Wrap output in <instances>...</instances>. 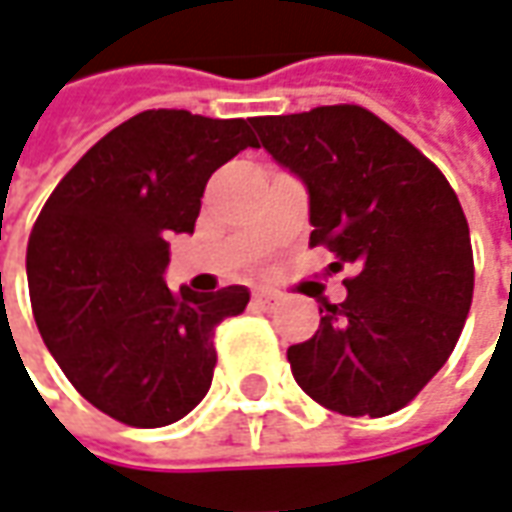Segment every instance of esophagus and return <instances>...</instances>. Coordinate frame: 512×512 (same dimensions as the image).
<instances>
[{"label": "esophagus", "instance_id": "34e87169", "mask_svg": "<svg viewBox=\"0 0 512 512\" xmlns=\"http://www.w3.org/2000/svg\"><path fill=\"white\" fill-rule=\"evenodd\" d=\"M255 305L260 308V311H274V308L280 305V297H277V294H271V291H257Z\"/></svg>", "mask_w": 512, "mask_h": 512}]
</instances>
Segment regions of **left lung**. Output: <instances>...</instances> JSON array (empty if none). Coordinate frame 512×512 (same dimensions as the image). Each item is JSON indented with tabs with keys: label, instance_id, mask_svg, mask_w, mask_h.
<instances>
[{
	"label": "left lung",
	"instance_id": "8db88e82",
	"mask_svg": "<svg viewBox=\"0 0 512 512\" xmlns=\"http://www.w3.org/2000/svg\"><path fill=\"white\" fill-rule=\"evenodd\" d=\"M257 148L308 190L311 246L358 274L291 344L294 381L330 412L384 417L443 367L474 297L471 232L446 176L373 111L319 106L255 117ZM322 314V308H319Z\"/></svg>",
	"mask_w": 512,
	"mask_h": 512
}]
</instances>
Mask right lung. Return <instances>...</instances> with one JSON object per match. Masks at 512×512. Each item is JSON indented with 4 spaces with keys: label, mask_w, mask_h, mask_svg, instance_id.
<instances>
[{
    "label": "right lung",
    "mask_w": 512,
    "mask_h": 512,
    "mask_svg": "<svg viewBox=\"0 0 512 512\" xmlns=\"http://www.w3.org/2000/svg\"><path fill=\"white\" fill-rule=\"evenodd\" d=\"M257 148L246 120L151 109L92 145L47 198L27 243L38 333L86 401L137 429L182 420L207 395L215 328L246 285L170 291L168 238L196 229L210 176Z\"/></svg>",
    "instance_id": "right-lung-1"
}]
</instances>
